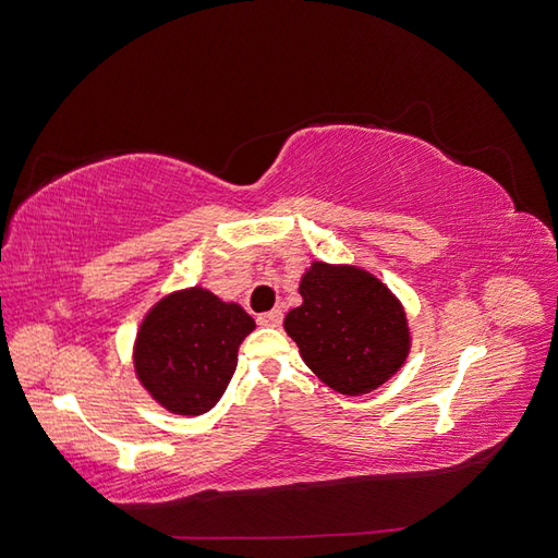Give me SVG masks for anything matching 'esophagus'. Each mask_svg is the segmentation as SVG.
Listing matches in <instances>:
<instances>
[{"mask_svg": "<svg viewBox=\"0 0 558 558\" xmlns=\"http://www.w3.org/2000/svg\"><path fill=\"white\" fill-rule=\"evenodd\" d=\"M281 320H283V312H281V310H272V312H267V314H260V316H258V324H260V326H272V328H277V326H281Z\"/></svg>", "mask_w": 558, "mask_h": 558, "instance_id": "1", "label": "esophagus"}]
</instances>
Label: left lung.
Masks as SVG:
<instances>
[{
	"label": "left lung",
	"mask_w": 558,
	"mask_h": 558,
	"mask_svg": "<svg viewBox=\"0 0 558 558\" xmlns=\"http://www.w3.org/2000/svg\"><path fill=\"white\" fill-rule=\"evenodd\" d=\"M302 305L283 318L312 373L344 396H363L391 379L410 353L400 300L353 265L312 263L300 279Z\"/></svg>",
	"instance_id": "obj_1"
}]
</instances>
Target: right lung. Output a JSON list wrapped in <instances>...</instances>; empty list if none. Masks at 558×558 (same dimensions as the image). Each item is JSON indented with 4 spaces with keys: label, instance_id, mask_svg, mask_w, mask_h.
<instances>
[{
    "label": "right lung",
    "instance_id": "1",
    "mask_svg": "<svg viewBox=\"0 0 558 558\" xmlns=\"http://www.w3.org/2000/svg\"><path fill=\"white\" fill-rule=\"evenodd\" d=\"M256 328L238 302L207 289H185L156 302L134 342V373L165 410L181 416L209 412L238 367L244 337Z\"/></svg>",
    "mask_w": 558,
    "mask_h": 558
}]
</instances>
